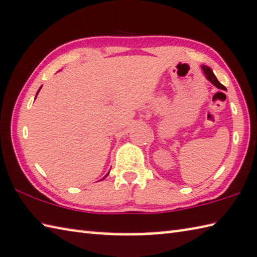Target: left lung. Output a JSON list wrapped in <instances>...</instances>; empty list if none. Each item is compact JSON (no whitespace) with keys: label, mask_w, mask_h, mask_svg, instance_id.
<instances>
[{"label":"left lung","mask_w":257,"mask_h":257,"mask_svg":"<svg viewBox=\"0 0 257 257\" xmlns=\"http://www.w3.org/2000/svg\"><path fill=\"white\" fill-rule=\"evenodd\" d=\"M201 70H202L203 75L206 76V79L208 80L211 84H214L215 87L218 88V89H222V90H225V87H224V85H223L222 83H219V82H218V80L216 79V76H215L214 72L211 71V68H210V67L206 66V65H202V66H201Z\"/></svg>","instance_id":"8db88e82"}]
</instances>
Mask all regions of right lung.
Listing matches in <instances>:
<instances>
[{
  "mask_svg": "<svg viewBox=\"0 0 257 257\" xmlns=\"http://www.w3.org/2000/svg\"><path fill=\"white\" fill-rule=\"evenodd\" d=\"M41 88H42V87H41ZM41 88H40V89H39V91H38V92H36V96H38V93H39V92H40V90H41ZM35 98H36V97H35ZM109 170H111V169H109ZM108 174H109V172H108V173H107V174H106V175H105V176H104V177H103V180H105V177H107V176H108ZM100 181H101V180H100Z\"/></svg>",
  "mask_w": 257,
  "mask_h": 257,
  "instance_id": "obj_1",
  "label": "right lung"
}]
</instances>
